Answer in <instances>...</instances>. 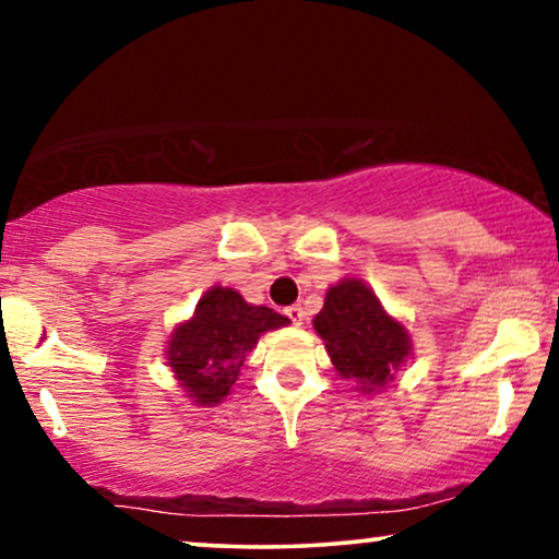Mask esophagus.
Here are the masks:
<instances>
[{
	"mask_svg": "<svg viewBox=\"0 0 559 559\" xmlns=\"http://www.w3.org/2000/svg\"><path fill=\"white\" fill-rule=\"evenodd\" d=\"M285 316H287L289 320H293L295 325H302V323H305V310L300 308V305H293V308H287Z\"/></svg>",
	"mask_w": 559,
	"mask_h": 559,
	"instance_id": "obj_1",
	"label": "esophagus"
}]
</instances>
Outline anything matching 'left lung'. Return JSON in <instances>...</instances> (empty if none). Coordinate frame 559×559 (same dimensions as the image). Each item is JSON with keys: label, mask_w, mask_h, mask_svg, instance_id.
Returning <instances> with one entry per match:
<instances>
[{"label": "left lung", "mask_w": 559, "mask_h": 559, "mask_svg": "<svg viewBox=\"0 0 559 559\" xmlns=\"http://www.w3.org/2000/svg\"><path fill=\"white\" fill-rule=\"evenodd\" d=\"M333 369L356 381L361 394H381L412 358L409 328L389 316L377 293L358 277L328 287L323 310L312 318Z\"/></svg>", "instance_id": "obj_1"}]
</instances>
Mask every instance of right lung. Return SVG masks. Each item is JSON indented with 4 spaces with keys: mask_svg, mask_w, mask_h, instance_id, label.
Masks as SVG:
<instances>
[{
    "mask_svg": "<svg viewBox=\"0 0 559 559\" xmlns=\"http://www.w3.org/2000/svg\"><path fill=\"white\" fill-rule=\"evenodd\" d=\"M287 323L272 308L243 300L234 287L213 285L198 300L193 316L173 328L165 364L195 407H216L231 394L259 335Z\"/></svg>",
    "mask_w": 559,
    "mask_h": 559,
    "instance_id": "add662e5",
    "label": "right lung"
}]
</instances>
